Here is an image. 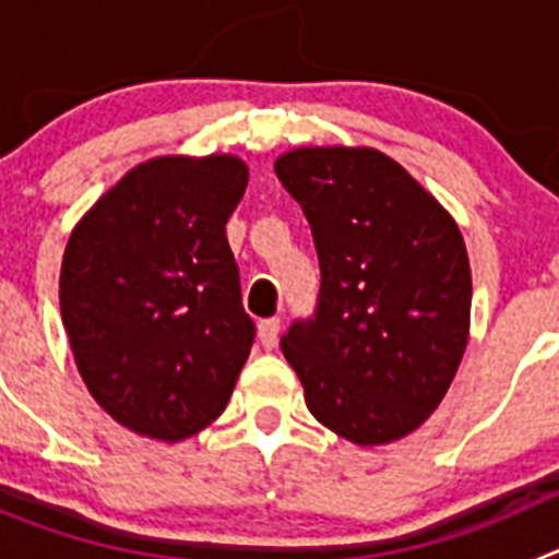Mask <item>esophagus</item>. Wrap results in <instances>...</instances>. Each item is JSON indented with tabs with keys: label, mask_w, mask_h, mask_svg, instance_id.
<instances>
[{
	"label": "esophagus",
	"mask_w": 559,
	"mask_h": 559,
	"mask_svg": "<svg viewBox=\"0 0 559 559\" xmlns=\"http://www.w3.org/2000/svg\"><path fill=\"white\" fill-rule=\"evenodd\" d=\"M257 335H260V344L265 349L276 347V335H280V319L271 316V319H263V322L257 324Z\"/></svg>",
	"instance_id": "obj_1"
}]
</instances>
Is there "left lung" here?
Masks as SVG:
<instances>
[{"label": "left lung", "instance_id": "1", "mask_svg": "<svg viewBox=\"0 0 559 559\" xmlns=\"http://www.w3.org/2000/svg\"><path fill=\"white\" fill-rule=\"evenodd\" d=\"M308 218L319 308L280 347L324 428L360 448L417 431L471 335V260L451 212L374 147H294L274 162Z\"/></svg>", "mask_w": 559, "mask_h": 559}]
</instances>
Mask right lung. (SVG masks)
<instances>
[{
	"label": "right lung",
	"mask_w": 559,
	"mask_h": 559,
	"mask_svg": "<svg viewBox=\"0 0 559 559\" xmlns=\"http://www.w3.org/2000/svg\"><path fill=\"white\" fill-rule=\"evenodd\" d=\"M249 167L231 153L131 167L63 249L61 319L97 406L128 431L181 442L218 417L254 341L226 221Z\"/></svg>",
	"instance_id": "right-lung-1"
}]
</instances>
